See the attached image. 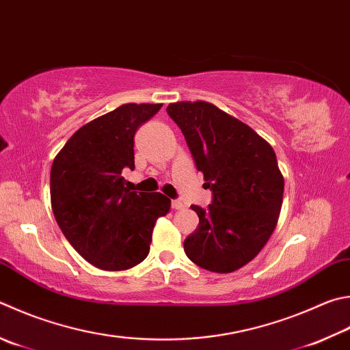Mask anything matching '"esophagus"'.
<instances>
[{
	"instance_id": "obj_1",
	"label": "esophagus",
	"mask_w": 350,
	"mask_h": 350,
	"mask_svg": "<svg viewBox=\"0 0 350 350\" xmlns=\"http://www.w3.org/2000/svg\"><path fill=\"white\" fill-rule=\"evenodd\" d=\"M171 208L176 209V211H179V209L185 208V205H183L180 200H173V202H171Z\"/></svg>"
}]
</instances>
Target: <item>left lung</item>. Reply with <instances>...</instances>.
<instances>
[{"label":"left lung","mask_w":350,"mask_h":350,"mask_svg":"<svg viewBox=\"0 0 350 350\" xmlns=\"http://www.w3.org/2000/svg\"><path fill=\"white\" fill-rule=\"evenodd\" d=\"M167 111L214 194L208 209L191 205L199 228L183 250L203 269L237 271L268 243L280 215L284 179L274 150L250 125L205 100L170 104Z\"/></svg>","instance_id":"left-lung-1"}]
</instances>
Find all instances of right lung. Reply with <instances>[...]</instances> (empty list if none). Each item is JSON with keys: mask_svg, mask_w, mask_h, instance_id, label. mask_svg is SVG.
I'll return each mask as SVG.
<instances>
[{"mask_svg": "<svg viewBox=\"0 0 350 350\" xmlns=\"http://www.w3.org/2000/svg\"><path fill=\"white\" fill-rule=\"evenodd\" d=\"M162 104H124L82 125L56 154L50 200L62 234L88 263L125 271L147 258L156 220L170 211L161 193H136L122 171L135 170V133Z\"/></svg>", "mask_w": 350, "mask_h": 350, "instance_id": "1", "label": "right lung"}]
</instances>
